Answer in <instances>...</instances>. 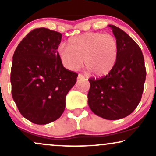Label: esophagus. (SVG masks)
Listing matches in <instances>:
<instances>
[{"mask_svg":"<svg viewBox=\"0 0 156 156\" xmlns=\"http://www.w3.org/2000/svg\"><path fill=\"white\" fill-rule=\"evenodd\" d=\"M84 78H85V77H84L83 75L78 74V80H79V79H84Z\"/></svg>","mask_w":156,"mask_h":156,"instance_id":"esophagus-1","label":"esophagus"}]
</instances>
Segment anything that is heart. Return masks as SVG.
Segmentation results:
<instances>
[{
  "instance_id": "obj_1",
  "label": "heart",
  "mask_w": 156,
  "mask_h": 156,
  "mask_svg": "<svg viewBox=\"0 0 156 156\" xmlns=\"http://www.w3.org/2000/svg\"><path fill=\"white\" fill-rule=\"evenodd\" d=\"M67 47L61 48L58 55L69 70H77L83 64L94 76L103 77L112 71L117 63L119 44L113 35L87 32L68 39Z\"/></svg>"
}]
</instances>
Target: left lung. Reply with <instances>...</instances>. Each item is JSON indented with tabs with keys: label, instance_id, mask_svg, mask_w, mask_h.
I'll use <instances>...</instances> for the list:
<instances>
[{
	"label": "left lung",
	"instance_id": "1",
	"mask_svg": "<svg viewBox=\"0 0 156 156\" xmlns=\"http://www.w3.org/2000/svg\"><path fill=\"white\" fill-rule=\"evenodd\" d=\"M108 26L119 44L117 63L106 76L89 79L88 104L96 115L114 120L127 117L137 107L144 90L146 69L136 42L118 27Z\"/></svg>",
	"mask_w": 156,
	"mask_h": 156
}]
</instances>
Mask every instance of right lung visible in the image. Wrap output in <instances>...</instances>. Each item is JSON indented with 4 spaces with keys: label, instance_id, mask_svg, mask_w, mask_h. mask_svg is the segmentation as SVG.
Returning a JSON list of instances; mask_svg holds the SVG:
<instances>
[{
    "label": "right lung",
    "instance_id": "right-lung-1",
    "mask_svg": "<svg viewBox=\"0 0 156 156\" xmlns=\"http://www.w3.org/2000/svg\"><path fill=\"white\" fill-rule=\"evenodd\" d=\"M62 34L45 28L31 31L12 58V94L20 114L37 125L56 120L78 74L64 67L58 55Z\"/></svg>",
    "mask_w": 156,
    "mask_h": 156
}]
</instances>
